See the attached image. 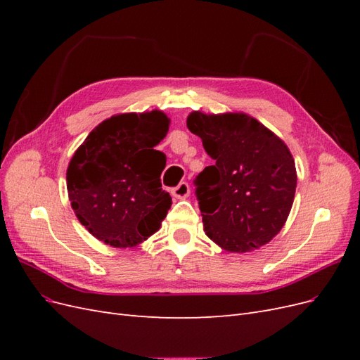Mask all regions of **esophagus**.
I'll return each mask as SVG.
<instances>
[{
  "mask_svg": "<svg viewBox=\"0 0 360 360\" xmlns=\"http://www.w3.org/2000/svg\"><path fill=\"white\" fill-rule=\"evenodd\" d=\"M171 193H172L174 197H176V198L183 200V198L189 197L191 188H189V184H188L186 181H181V183L179 184V186H176V188H172V189H171Z\"/></svg>",
  "mask_w": 360,
  "mask_h": 360,
  "instance_id": "obj_1",
  "label": "esophagus"
}]
</instances>
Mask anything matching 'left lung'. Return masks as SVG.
I'll return each mask as SVG.
<instances>
[{
  "label": "left lung",
  "mask_w": 360,
  "mask_h": 360,
  "mask_svg": "<svg viewBox=\"0 0 360 360\" xmlns=\"http://www.w3.org/2000/svg\"><path fill=\"white\" fill-rule=\"evenodd\" d=\"M214 163L195 179L204 231L228 252H249L284 226L297 174L284 141L243 112L188 117Z\"/></svg>",
  "instance_id": "left-lung-1"
}]
</instances>
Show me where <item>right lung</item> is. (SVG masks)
I'll return each mask as SVG.
<instances>
[{
    "mask_svg": "<svg viewBox=\"0 0 360 360\" xmlns=\"http://www.w3.org/2000/svg\"><path fill=\"white\" fill-rule=\"evenodd\" d=\"M162 111L118 114L96 126L70 159L66 180L72 209L101 242L134 248L155 234L171 209L160 174L167 156Z\"/></svg>",
    "mask_w": 360,
    "mask_h": 360,
    "instance_id": "1",
    "label": "right lung"
}]
</instances>
